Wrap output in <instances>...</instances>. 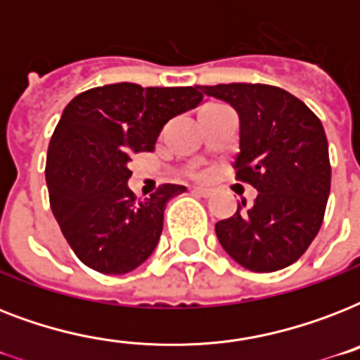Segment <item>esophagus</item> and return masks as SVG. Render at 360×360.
Returning a JSON list of instances; mask_svg holds the SVG:
<instances>
[{"instance_id": "1", "label": "esophagus", "mask_w": 360, "mask_h": 360, "mask_svg": "<svg viewBox=\"0 0 360 360\" xmlns=\"http://www.w3.org/2000/svg\"><path fill=\"white\" fill-rule=\"evenodd\" d=\"M194 192L203 198H209L211 194H213V191H211V188H205V186H196V188H194Z\"/></svg>"}]
</instances>
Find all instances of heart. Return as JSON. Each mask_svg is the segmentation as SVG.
<instances>
[{
    "instance_id": "heart-1",
    "label": "heart",
    "mask_w": 360,
    "mask_h": 360,
    "mask_svg": "<svg viewBox=\"0 0 360 360\" xmlns=\"http://www.w3.org/2000/svg\"><path fill=\"white\" fill-rule=\"evenodd\" d=\"M203 175H205L203 172H196V177H203Z\"/></svg>"
}]
</instances>
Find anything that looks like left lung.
<instances>
[{"label":"left lung","mask_w":360,"mask_h":360,"mask_svg":"<svg viewBox=\"0 0 360 360\" xmlns=\"http://www.w3.org/2000/svg\"><path fill=\"white\" fill-rule=\"evenodd\" d=\"M230 103L240 120L236 179L259 194L250 209L217 222L224 250L248 271L273 273L295 263L318 236L330 192L329 143L307 104L276 86H202ZM243 205H246L243 202Z\"/></svg>","instance_id":"8db88e82"}]
</instances>
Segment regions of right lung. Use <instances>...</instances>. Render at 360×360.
<instances>
[{
    "mask_svg": "<svg viewBox=\"0 0 360 360\" xmlns=\"http://www.w3.org/2000/svg\"><path fill=\"white\" fill-rule=\"evenodd\" d=\"M202 86L110 84L67 104L48 146L50 207L72 252L103 274H124L151 256L168 200L186 188L160 185L146 200L127 186L129 162L153 151L172 117L202 103Z\"/></svg>",
    "mask_w": 360,
    "mask_h": 360,
    "instance_id": "add662e5",
    "label": "right lung"
}]
</instances>
